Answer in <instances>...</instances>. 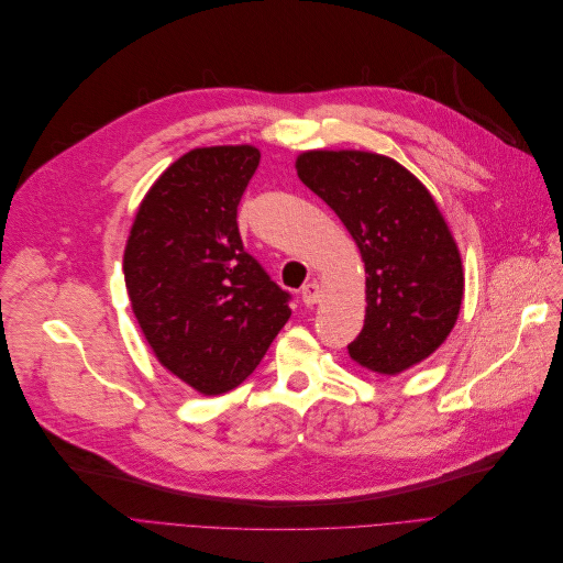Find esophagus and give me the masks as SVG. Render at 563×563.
Wrapping results in <instances>:
<instances>
[{
  "mask_svg": "<svg viewBox=\"0 0 563 563\" xmlns=\"http://www.w3.org/2000/svg\"><path fill=\"white\" fill-rule=\"evenodd\" d=\"M300 292H302V302L307 307H313L320 302V286L318 284H307V286H302Z\"/></svg>",
  "mask_w": 563,
  "mask_h": 563,
  "instance_id": "esophagus-1",
  "label": "esophagus"
}]
</instances>
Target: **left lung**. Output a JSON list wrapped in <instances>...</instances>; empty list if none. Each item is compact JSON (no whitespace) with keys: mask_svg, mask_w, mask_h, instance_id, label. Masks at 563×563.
Here are the masks:
<instances>
[{"mask_svg":"<svg viewBox=\"0 0 563 563\" xmlns=\"http://www.w3.org/2000/svg\"><path fill=\"white\" fill-rule=\"evenodd\" d=\"M300 180L353 235L366 273V316L347 355L398 376L431 357L456 325L465 273L433 195L394 157L371 151H305Z\"/></svg>","mask_w":563,"mask_h":563,"instance_id":"1","label":"left lung"}]
</instances>
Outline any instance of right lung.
<instances>
[{
	"mask_svg": "<svg viewBox=\"0 0 563 563\" xmlns=\"http://www.w3.org/2000/svg\"><path fill=\"white\" fill-rule=\"evenodd\" d=\"M261 151L192 148L144 195L123 252L132 313L153 355L203 396L243 383L290 318L288 292L238 233Z\"/></svg>",
	"mask_w": 563,
	"mask_h": 563,
	"instance_id": "obj_1",
	"label": "right lung"
}]
</instances>
